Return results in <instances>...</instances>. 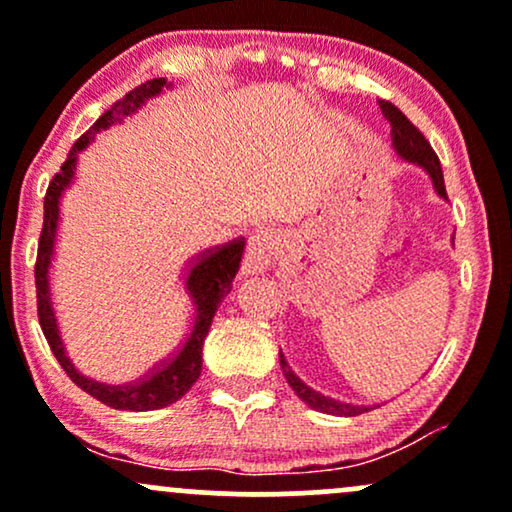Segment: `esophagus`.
<instances>
[{
  "label": "esophagus",
  "mask_w": 512,
  "mask_h": 512,
  "mask_svg": "<svg viewBox=\"0 0 512 512\" xmlns=\"http://www.w3.org/2000/svg\"><path fill=\"white\" fill-rule=\"evenodd\" d=\"M269 262V248H267V240L264 238H252L248 243V252H245V262L243 269L248 274L262 272L264 264Z\"/></svg>",
  "instance_id": "1"
}]
</instances>
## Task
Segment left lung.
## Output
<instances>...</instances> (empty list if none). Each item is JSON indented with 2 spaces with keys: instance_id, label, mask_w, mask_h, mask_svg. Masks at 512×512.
<instances>
[{
  "instance_id": "8db88e82",
  "label": "left lung",
  "mask_w": 512,
  "mask_h": 512,
  "mask_svg": "<svg viewBox=\"0 0 512 512\" xmlns=\"http://www.w3.org/2000/svg\"><path fill=\"white\" fill-rule=\"evenodd\" d=\"M380 110H383L387 122L392 125V144H395L397 154L402 156L404 161L416 163V166L424 168L426 173L431 175L433 187H436L438 195L448 197L445 195V182H443V170H440V161H438L436 151L431 149V144L426 142L424 134L411 125V122L407 120V115H404L399 108H395L392 103L380 101ZM279 361H281V370H284L286 383L291 385V390L296 392V395L301 397L308 407H313L315 411H322V414H334V416H358V414H363V411H368V407L344 404V402H339V399L320 395V392H315L313 387L305 385L303 380L293 373L289 363H286L284 354H279Z\"/></svg>"
}]
</instances>
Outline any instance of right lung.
<instances>
[{
  "label": "right lung",
  "mask_w": 512,
  "mask_h": 512,
  "mask_svg": "<svg viewBox=\"0 0 512 512\" xmlns=\"http://www.w3.org/2000/svg\"><path fill=\"white\" fill-rule=\"evenodd\" d=\"M166 86V79H151L146 84L132 88L125 98H120L113 108L93 122V127L86 134L76 139L72 149H69L67 161L62 163L60 173L50 180L48 192H45V216H43V231L38 240V260H35V293H38V320L43 327L45 339H48L52 354H55L64 373L72 378L81 390L96 397L98 402L108 404L113 409L125 411H151L163 409L168 404L178 402V399L197 383L199 373H202V346L207 339L211 320H214L216 310L228 291L233 289V279H236L240 269V257H243L245 243L243 240H231V243L219 245V248L204 250L197 255V260L190 264L187 272V291L192 296L195 305V315H192L190 332L185 334V342L178 346L173 356L154 366L144 378L134 380L127 385H105L96 380L86 378L74 363L69 361L67 351H64L60 327H57L55 308H52V293H50V267L52 257H55V240H57V223H60V199L74 180L76 161L79 154L88 144L96 139L101 129H108L115 122H120L125 115H132L134 110L142 108L149 98L158 96Z\"/></svg>",
  "instance_id": "add662e5"
}]
</instances>
